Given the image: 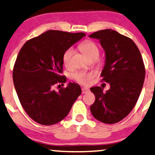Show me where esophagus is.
Returning <instances> with one entry per match:
<instances>
[{"label": "esophagus", "instance_id": "obj_1", "mask_svg": "<svg viewBox=\"0 0 155 155\" xmlns=\"http://www.w3.org/2000/svg\"><path fill=\"white\" fill-rule=\"evenodd\" d=\"M89 91H90V90L88 89V88H87V87H82V94L87 93V92H88Z\"/></svg>", "mask_w": 155, "mask_h": 155}]
</instances>
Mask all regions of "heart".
<instances>
[{
  "instance_id": "obj_1",
  "label": "heart",
  "mask_w": 155,
  "mask_h": 155,
  "mask_svg": "<svg viewBox=\"0 0 155 155\" xmlns=\"http://www.w3.org/2000/svg\"><path fill=\"white\" fill-rule=\"evenodd\" d=\"M80 51L83 53V55L87 58L88 60L98 59L100 55V51L98 47L93 42L86 41L85 43L80 44L79 46ZM74 53L73 48H68L63 55V62L65 67H70L71 63V58ZM72 77L78 82L83 85H89L91 80L94 77L92 73H87L84 71H78L73 73Z\"/></svg>"
}]
</instances>
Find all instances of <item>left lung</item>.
Returning <instances> with one entry per match:
<instances>
[{
  "label": "left lung",
  "mask_w": 155,
  "mask_h": 155,
  "mask_svg": "<svg viewBox=\"0 0 155 155\" xmlns=\"http://www.w3.org/2000/svg\"><path fill=\"white\" fill-rule=\"evenodd\" d=\"M89 37L99 40L104 51L101 76L110 85L106 92L101 87L90 88L95 96L90 111L103 123H117L132 111L141 93L145 78L141 53L132 40L112 29L95 32Z\"/></svg>",
  "instance_id": "1"
}]
</instances>
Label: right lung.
<instances>
[{
  "instance_id": "right-lung-1",
  "label": "right lung",
  "mask_w": 155,
  "mask_h": 155,
  "mask_svg": "<svg viewBox=\"0 0 155 155\" xmlns=\"http://www.w3.org/2000/svg\"><path fill=\"white\" fill-rule=\"evenodd\" d=\"M84 36L51 30L28 41L20 51L13 71L14 86L24 110L38 123L51 125L61 121L81 94L75 82L58 92L53 87L66 82L60 75L64 53Z\"/></svg>"
}]
</instances>
